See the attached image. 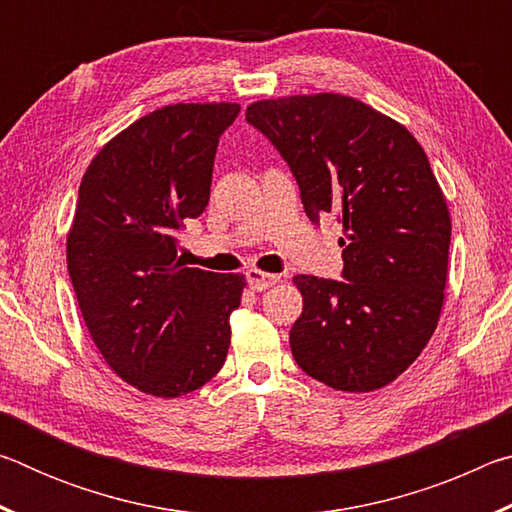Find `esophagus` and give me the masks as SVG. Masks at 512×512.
Masks as SVG:
<instances>
[{
  "label": "esophagus",
  "mask_w": 512,
  "mask_h": 512,
  "mask_svg": "<svg viewBox=\"0 0 512 512\" xmlns=\"http://www.w3.org/2000/svg\"><path fill=\"white\" fill-rule=\"evenodd\" d=\"M246 277H248V284H250V289H253V291H266V289H271L273 284L280 282V275L257 271V268H250Z\"/></svg>",
  "instance_id": "obj_1"
}]
</instances>
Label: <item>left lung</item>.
Listing matches in <instances>:
<instances>
[{
  "label": "left lung",
  "mask_w": 512,
  "mask_h": 512,
  "mask_svg": "<svg viewBox=\"0 0 512 512\" xmlns=\"http://www.w3.org/2000/svg\"><path fill=\"white\" fill-rule=\"evenodd\" d=\"M246 121L287 160L309 219L343 225V280L293 277V359L336 391L384 388L420 357L445 302L452 219L427 153L400 121L334 92L255 101Z\"/></svg>",
  "instance_id": "obj_1"
}]
</instances>
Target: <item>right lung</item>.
<instances>
[{"label": "right lung", "mask_w": 512, "mask_h": 512, "mask_svg": "<svg viewBox=\"0 0 512 512\" xmlns=\"http://www.w3.org/2000/svg\"><path fill=\"white\" fill-rule=\"evenodd\" d=\"M239 103H173L94 155L67 232V271L88 332L137 391L180 397L207 384L230 348L246 277L187 268L178 230L210 201L219 137Z\"/></svg>", "instance_id": "right-lung-1"}]
</instances>
